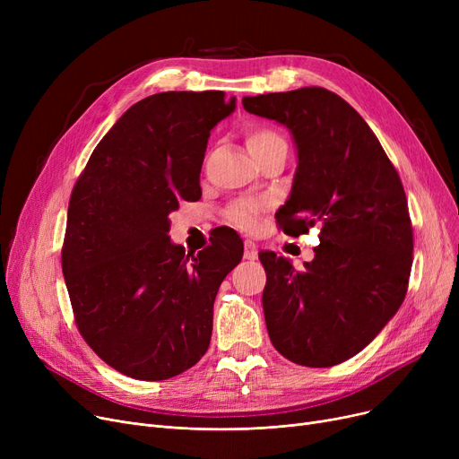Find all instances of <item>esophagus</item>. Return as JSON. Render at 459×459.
I'll use <instances>...</instances> for the list:
<instances>
[{"mask_svg":"<svg viewBox=\"0 0 459 459\" xmlns=\"http://www.w3.org/2000/svg\"><path fill=\"white\" fill-rule=\"evenodd\" d=\"M256 256H258L256 244L251 242V239H246V242H244V258L246 260H255Z\"/></svg>","mask_w":459,"mask_h":459,"instance_id":"1","label":"esophagus"}]
</instances>
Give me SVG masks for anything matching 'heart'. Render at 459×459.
I'll return each instance as SVG.
<instances>
[{
	"instance_id": "obj_1",
	"label": "heart",
	"mask_w": 459,
	"mask_h": 459,
	"mask_svg": "<svg viewBox=\"0 0 459 459\" xmlns=\"http://www.w3.org/2000/svg\"><path fill=\"white\" fill-rule=\"evenodd\" d=\"M246 141L255 158L264 152L286 147L284 137L279 132L266 126H249L246 132ZM266 208H268V203L264 199H242V201L232 203L227 208L225 217L232 227L244 232H253L258 229V217Z\"/></svg>"
}]
</instances>
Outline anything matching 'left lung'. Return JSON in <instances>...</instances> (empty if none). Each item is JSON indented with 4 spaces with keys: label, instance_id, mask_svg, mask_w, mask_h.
<instances>
[{
    "label": "left lung",
    "instance_id": "8db88e82",
    "mask_svg": "<svg viewBox=\"0 0 459 459\" xmlns=\"http://www.w3.org/2000/svg\"><path fill=\"white\" fill-rule=\"evenodd\" d=\"M246 111L292 132L298 171L275 213L298 238L320 227L305 270L260 251L262 307L270 341L296 365H341L400 308L411 273L413 227L398 171L376 134L344 99L324 87L246 96Z\"/></svg>",
    "mask_w": 459,
    "mask_h": 459
}]
</instances>
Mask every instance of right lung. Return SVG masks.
Here are the masks:
<instances>
[{
  "label": "right lung",
  "mask_w": 459,
  "mask_h": 459,
  "mask_svg": "<svg viewBox=\"0 0 459 459\" xmlns=\"http://www.w3.org/2000/svg\"><path fill=\"white\" fill-rule=\"evenodd\" d=\"M236 100L223 91H167L134 104L96 144L72 189L61 264L74 322L117 372L161 381L206 353L217 290L244 244L213 238L187 253L169 213L201 199L212 128Z\"/></svg>",
  "instance_id": "add662e5"
}]
</instances>
